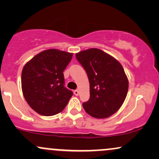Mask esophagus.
I'll list each match as a JSON object with an SVG mask.
<instances>
[{"instance_id":"esophagus-1","label":"esophagus","mask_w":159,"mask_h":159,"mask_svg":"<svg viewBox=\"0 0 159 159\" xmlns=\"http://www.w3.org/2000/svg\"><path fill=\"white\" fill-rule=\"evenodd\" d=\"M74 94L75 95V96H78V95H79V91H78V90H74Z\"/></svg>"}]
</instances>
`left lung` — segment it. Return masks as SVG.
Here are the masks:
<instances>
[{
  "instance_id": "8db88e82",
  "label": "left lung",
  "mask_w": 159,
  "mask_h": 159,
  "mask_svg": "<svg viewBox=\"0 0 159 159\" xmlns=\"http://www.w3.org/2000/svg\"><path fill=\"white\" fill-rule=\"evenodd\" d=\"M76 59L85 69L90 82V97L83 103L86 112L95 118H107L122 106L129 81L120 62L98 48L82 51Z\"/></svg>"
}]
</instances>
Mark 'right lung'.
<instances>
[{"label":"right lung","instance_id":"obj_1","mask_svg":"<svg viewBox=\"0 0 159 159\" xmlns=\"http://www.w3.org/2000/svg\"><path fill=\"white\" fill-rule=\"evenodd\" d=\"M73 54L48 49L25 65L21 89L30 107L43 116H53L66 106L73 93L65 87L63 71Z\"/></svg>","mask_w":159,"mask_h":159}]
</instances>
